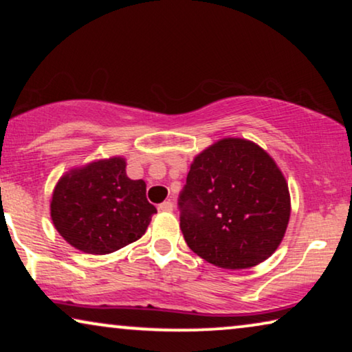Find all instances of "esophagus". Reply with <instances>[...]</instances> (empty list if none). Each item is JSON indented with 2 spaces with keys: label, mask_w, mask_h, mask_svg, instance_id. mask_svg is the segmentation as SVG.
Masks as SVG:
<instances>
[{
  "label": "esophagus",
  "mask_w": 352,
  "mask_h": 352,
  "mask_svg": "<svg viewBox=\"0 0 352 352\" xmlns=\"http://www.w3.org/2000/svg\"><path fill=\"white\" fill-rule=\"evenodd\" d=\"M158 210H160V211H173V201H170V200L163 201V204L158 205Z\"/></svg>",
  "instance_id": "34e87169"
}]
</instances>
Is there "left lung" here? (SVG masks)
<instances>
[{"mask_svg": "<svg viewBox=\"0 0 352 352\" xmlns=\"http://www.w3.org/2000/svg\"><path fill=\"white\" fill-rule=\"evenodd\" d=\"M192 252L214 266L247 269L276 252L290 219V194L256 144L228 138L195 157L179 199Z\"/></svg>", "mask_w": 352, "mask_h": 352, "instance_id": "8db88e82", "label": "left lung"}]
</instances>
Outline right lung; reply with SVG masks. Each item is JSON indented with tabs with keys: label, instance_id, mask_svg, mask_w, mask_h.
<instances>
[{
	"label": "right lung",
	"instance_id": "add662e5",
	"mask_svg": "<svg viewBox=\"0 0 352 352\" xmlns=\"http://www.w3.org/2000/svg\"><path fill=\"white\" fill-rule=\"evenodd\" d=\"M123 158L93 162L72 170L57 182L51 218L72 247L107 254L136 242L157 208L148 204L146 182L126 176Z\"/></svg>",
	"mask_w": 352,
	"mask_h": 352
}]
</instances>
